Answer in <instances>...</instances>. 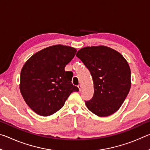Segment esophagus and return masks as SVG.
<instances>
[{
    "label": "esophagus",
    "mask_w": 150,
    "mask_h": 150,
    "mask_svg": "<svg viewBox=\"0 0 150 150\" xmlns=\"http://www.w3.org/2000/svg\"><path fill=\"white\" fill-rule=\"evenodd\" d=\"M78 88H79V91H81V90H82V86H81V85H78Z\"/></svg>",
    "instance_id": "1"
}]
</instances>
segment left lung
I'll use <instances>...</instances> for the list:
<instances>
[{"label": "left lung", "mask_w": 150, "mask_h": 150, "mask_svg": "<svg viewBox=\"0 0 150 150\" xmlns=\"http://www.w3.org/2000/svg\"><path fill=\"white\" fill-rule=\"evenodd\" d=\"M93 77L94 95L85 101L91 112L100 117L116 112L122 105L131 87L128 62L117 51L105 45L85 47L77 52Z\"/></svg>", "instance_id": "obj_1"}]
</instances>
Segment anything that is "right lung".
I'll return each mask as SVG.
<instances>
[{
  "mask_svg": "<svg viewBox=\"0 0 150 150\" xmlns=\"http://www.w3.org/2000/svg\"><path fill=\"white\" fill-rule=\"evenodd\" d=\"M76 52L74 47L55 45L36 52L24 63L20 73V93L38 115L56 112L71 93L79 91L71 83L72 72L65 71Z\"/></svg>",
  "mask_w": 150,
  "mask_h": 150,
  "instance_id": "obj_1",
  "label": "right lung"
}]
</instances>
